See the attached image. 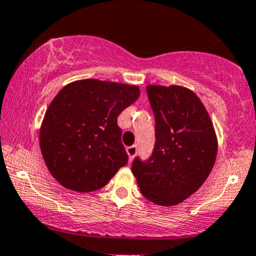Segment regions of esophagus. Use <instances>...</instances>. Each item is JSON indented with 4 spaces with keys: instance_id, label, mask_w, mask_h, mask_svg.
Wrapping results in <instances>:
<instances>
[{
    "instance_id": "esophagus-1",
    "label": "esophagus",
    "mask_w": 256,
    "mask_h": 256,
    "mask_svg": "<svg viewBox=\"0 0 256 256\" xmlns=\"http://www.w3.org/2000/svg\"><path fill=\"white\" fill-rule=\"evenodd\" d=\"M137 152V147L136 146H130V147H126V153L128 156V163H131L135 158Z\"/></svg>"
}]
</instances>
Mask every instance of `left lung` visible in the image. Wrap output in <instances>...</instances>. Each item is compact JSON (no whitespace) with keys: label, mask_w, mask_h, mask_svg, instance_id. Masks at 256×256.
Segmentation results:
<instances>
[{"label":"left lung","mask_w":256,"mask_h":256,"mask_svg":"<svg viewBox=\"0 0 256 256\" xmlns=\"http://www.w3.org/2000/svg\"><path fill=\"white\" fill-rule=\"evenodd\" d=\"M156 144L146 162L131 170L140 190L156 205L176 206L198 192L216 160L218 142L205 106L189 88L148 84Z\"/></svg>","instance_id":"1"}]
</instances>
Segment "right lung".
Instances as JSON below:
<instances>
[{
    "label": "right lung",
    "instance_id": "obj_1",
    "mask_svg": "<svg viewBox=\"0 0 256 256\" xmlns=\"http://www.w3.org/2000/svg\"><path fill=\"white\" fill-rule=\"evenodd\" d=\"M138 96L135 84L96 78L74 80L56 94L40 126L39 144L58 184L90 192L126 166L118 116Z\"/></svg>",
    "mask_w": 256,
    "mask_h": 256
}]
</instances>
